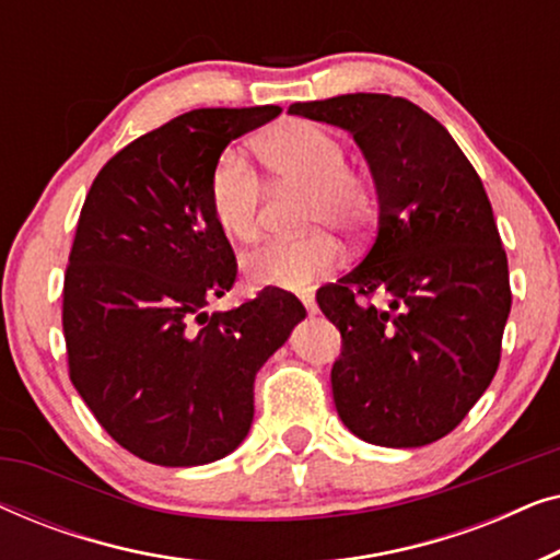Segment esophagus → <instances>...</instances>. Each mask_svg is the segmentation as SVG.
Wrapping results in <instances>:
<instances>
[{
    "mask_svg": "<svg viewBox=\"0 0 560 560\" xmlns=\"http://www.w3.org/2000/svg\"><path fill=\"white\" fill-rule=\"evenodd\" d=\"M301 303H303V308L308 311V316H316V313H318L316 298H313V295H301Z\"/></svg>",
    "mask_w": 560,
    "mask_h": 560,
    "instance_id": "34e87169",
    "label": "esophagus"
}]
</instances>
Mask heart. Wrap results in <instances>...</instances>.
Returning <instances> with one entry per match:
<instances>
[{
  "label": "heart",
  "instance_id": "1",
  "mask_svg": "<svg viewBox=\"0 0 560 560\" xmlns=\"http://www.w3.org/2000/svg\"><path fill=\"white\" fill-rule=\"evenodd\" d=\"M257 155L275 180L305 190L303 226L316 232L247 252L242 270L257 288H308L339 265L341 247L331 232L357 234L372 219L374 188L362 171L347 165L339 137L313 121L288 119L267 129L257 140ZM209 206L232 240L252 242L259 234L262 183L240 150H224L213 165Z\"/></svg>",
  "mask_w": 560,
  "mask_h": 560
}]
</instances>
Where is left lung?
<instances>
[{
  "mask_svg": "<svg viewBox=\"0 0 560 560\" xmlns=\"http://www.w3.org/2000/svg\"><path fill=\"white\" fill-rule=\"evenodd\" d=\"M288 112L347 129L377 190L370 252L316 293L341 331L339 418L374 446L439 441L492 382L512 305L485 186L448 129L408 98L343 94Z\"/></svg>",
  "mask_w": 560,
  "mask_h": 560,
  "instance_id": "1",
  "label": "left lung"
}]
</instances>
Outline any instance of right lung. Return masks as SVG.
<instances>
[{
	"mask_svg": "<svg viewBox=\"0 0 560 560\" xmlns=\"http://www.w3.org/2000/svg\"><path fill=\"white\" fill-rule=\"evenodd\" d=\"M280 112L180 114L119 150L83 201L63 285L68 372L104 431L150 464L232 454L255 418V374L305 318L280 290L206 311L236 278L211 171Z\"/></svg>",
	"mask_w": 560,
	"mask_h": 560,
	"instance_id": "add662e5",
	"label": "right lung"
}]
</instances>
